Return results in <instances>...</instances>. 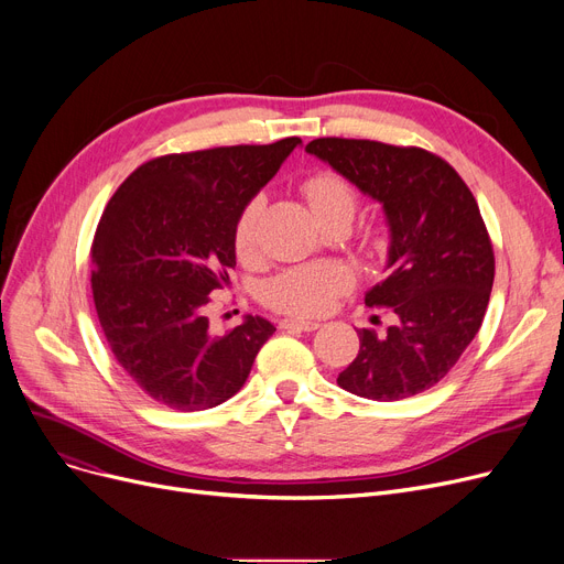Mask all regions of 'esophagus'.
Masks as SVG:
<instances>
[{
    "label": "esophagus",
    "mask_w": 564,
    "mask_h": 564,
    "mask_svg": "<svg viewBox=\"0 0 564 564\" xmlns=\"http://www.w3.org/2000/svg\"><path fill=\"white\" fill-rule=\"evenodd\" d=\"M279 327L285 332H315L319 322L315 319H297V317H285L279 322Z\"/></svg>",
    "instance_id": "1"
}]
</instances>
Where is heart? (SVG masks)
Listing matches in <instances>:
<instances>
[{"label": "heart", "instance_id": "b5f03b06", "mask_svg": "<svg viewBox=\"0 0 564 564\" xmlns=\"http://www.w3.org/2000/svg\"><path fill=\"white\" fill-rule=\"evenodd\" d=\"M304 196L311 210L327 224L332 219H351L357 213V192L334 171H319L304 183ZM264 196L256 194L232 224V249L240 260H256L260 247V219ZM354 285V274L340 262H311L279 272L262 288L264 304L294 317H315L334 308L340 294Z\"/></svg>", "mask_w": 564, "mask_h": 564}]
</instances>
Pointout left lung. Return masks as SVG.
Returning <instances> with one entry per match:
<instances>
[{
	"mask_svg": "<svg viewBox=\"0 0 564 564\" xmlns=\"http://www.w3.org/2000/svg\"><path fill=\"white\" fill-rule=\"evenodd\" d=\"M306 153L379 200L391 230L389 276L366 292V304L391 308L395 322L383 334L359 332V354L338 387L377 402L419 395L482 327L494 247L480 207L446 160L416 145L324 137Z\"/></svg>",
	"mask_w": 564,
	"mask_h": 564,
	"instance_id": "left-lung-1",
	"label": "left lung"
}]
</instances>
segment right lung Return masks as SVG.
Wrapping results in <instances>:
<instances>
[{"instance_id":"obj_1","label":"right lung","mask_w":564,"mask_h":564,"mask_svg":"<svg viewBox=\"0 0 564 564\" xmlns=\"http://www.w3.org/2000/svg\"><path fill=\"white\" fill-rule=\"evenodd\" d=\"M302 143L221 145L141 164L107 203L91 288L113 357L137 387L177 411L213 409L245 387L276 327L247 315L210 332L205 306L235 267L232 224Z\"/></svg>"}]
</instances>
